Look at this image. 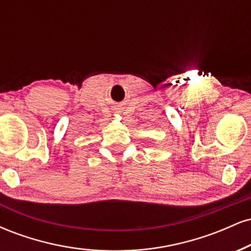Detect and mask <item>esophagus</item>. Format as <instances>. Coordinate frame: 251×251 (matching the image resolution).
Returning <instances> with one entry per match:
<instances>
[{"label": "esophagus", "mask_w": 251, "mask_h": 251, "mask_svg": "<svg viewBox=\"0 0 251 251\" xmlns=\"http://www.w3.org/2000/svg\"><path fill=\"white\" fill-rule=\"evenodd\" d=\"M116 109H117V111H119V108H118V107H117V108H116Z\"/></svg>", "instance_id": "34e87169"}]
</instances>
